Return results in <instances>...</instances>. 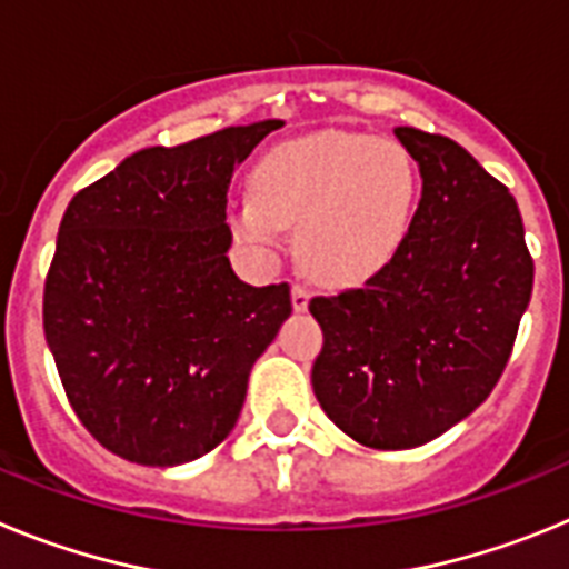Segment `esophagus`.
<instances>
[{"mask_svg": "<svg viewBox=\"0 0 569 569\" xmlns=\"http://www.w3.org/2000/svg\"><path fill=\"white\" fill-rule=\"evenodd\" d=\"M290 299H293L296 313H305L310 305V290L305 288V284H293V290H290Z\"/></svg>", "mask_w": 569, "mask_h": 569, "instance_id": "34e87169", "label": "esophagus"}]
</instances>
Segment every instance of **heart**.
Masks as SVG:
<instances>
[{"instance_id": "b5f03b06", "label": "heart", "mask_w": 569, "mask_h": 569, "mask_svg": "<svg viewBox=\"0 0 569 569\" xmlns=\"http://www.w3.org/2000/svg\"><path fill=\"white\" fill-rule=\"evenodd\" d=\"M416 202L419 170L399 142L330 130L261 156L253 193L233 204L230 228L261 250L299 228L296 248L310 273L359 284L399 253Z\"/></svg>"}]
</instances>
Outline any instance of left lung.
Wrapping results in <instances>:
<instances>
[{"instance_id":"obj_1","label":"left lung","mask_w":569,"mask_h":569,"mask_svg":"<svg viewBox=\"0 0 569 569\" xmlns=\"http://www.w3.org/2000/svg\"><path fill=\"white\" fill-rule=\"evenodd\" d=\"M421 199L405 244L365 288L319 296L313 393L373 450L439 439L490 396L530 305L532 259L510 190L461 144L396 128Z\"/></svg>"}]
</instances>
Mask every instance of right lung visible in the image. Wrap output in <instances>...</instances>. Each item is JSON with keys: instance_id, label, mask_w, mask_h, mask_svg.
<instances>
[{"instance_id": "1", "label": "right lung", "mask_w": 569, "mask_h": 569, "mask_svg": "<svg viewBox=\"0 0 569 569\" xmlns=\"http://www.w3.org/2000/svg\"><path fill=\"white\" fill-rule=\"evenodd\" d=\"M281 119L144 148L70 199L44 281V339L73 413L144 467L202 459L236 427L256 359L290 316L288 281L228 259L236 164Z\"/></svg>"}]
</instances>
